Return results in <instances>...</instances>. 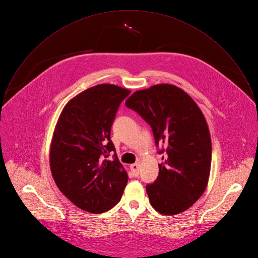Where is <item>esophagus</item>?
Returning <instances> with one entry per match:
<instances>
[{"label":"esophagus","instance_id":"34e87169","mask_svg":"<svg viewBox=\"0 0 258 258\" xmlns=\"http://www.w3.org/2000/svg\"><path fill=\"white\" fill-rule=\"evenodd\" d=\"M130 168H131L132 173H133L135 176H137V175L139 174V169H140V164H139V162H136V163L131 164Z\"/></svg>","mask_w":258,"mask_h":258}]
</instances>
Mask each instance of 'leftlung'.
Returning a JSON list of instances; mask_svg holds the SVG:
<instances>
[{"mask_svg":"<svg viewBox=\"0 0 258 258\" xmlns=\"http://www.w3.org/2000/svg\"><path fill=\"white\" fill-rule=\"evenodd\" d=\"M125 104L148 123L161 146L158 176L146 185L151 206L170 216L187 210L205 191L211 169V137L202 111L185 92L167 84L137 91Z\"/></svg>","mask_w":258,"mask_h":258,"instance_id":"8db88e82","label":"left lung"}]
</instances>
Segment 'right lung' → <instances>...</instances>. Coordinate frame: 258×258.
<instances>
[{
	"label": "right lung",
	"mask_w": 258,
	"mask_h": 258,
	"mask_svg": "<svg viewBox=\"0 0 258 258\" xmlns=\"http://www.w3.org/2000/svg\"><path fill=\"white\" fill-rule=\"evenodd\" d=\"M129 90L98 85L62 110L50 147V169L60 191L80 209L100 214L121 200L128 181L111 140V128ZM114 152L113 161L105 158Z\"/></svg>",
	"instance_id": "right-lung-1"
}]
</instances>
